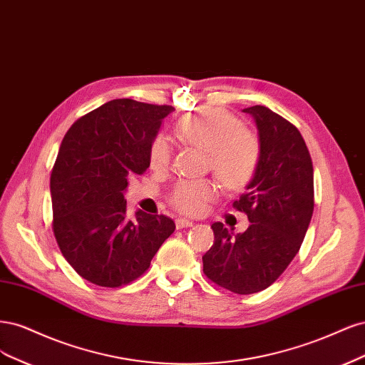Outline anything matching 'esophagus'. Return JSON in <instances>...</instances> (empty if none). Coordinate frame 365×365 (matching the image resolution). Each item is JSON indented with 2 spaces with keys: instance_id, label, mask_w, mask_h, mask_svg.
Masks as SVG:
<instances>
[{
  "instance_id": "obj_1",
  "label": "esophagus",
  "mask_w": 365,
  "mask_h": 365,
  "mask_svg": "<svg viewBox=\"0 0 365 365\" xmlns=\"http://www.w3.org/2000/svg\"><path fill=\"white\" fill-rule=\"evenodd\" d=\"M192 226V221L186 220V218H178L175 220V227L178 229H183V227H191Z\"/></svg>"
}]
</instances>
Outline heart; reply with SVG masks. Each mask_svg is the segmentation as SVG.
I'll use <instances>...</instances> for the list:
<instances>
[{
  "mask_svg": "<svg viewBox=\"0 0 365 365\" xmlns=\"http://www.w3.org/2000/svg\"><path fill=\"white\" fill-rule=\"evenodd\" d=\"M175 135L186 144L207 153V167L227 190H242L255 178L261 159V143L232 113L222 109H200L187 113L175 124ZM173 148L165 136H158L150 145V167L167 170ZM210 180H186L175 186L171 202L183 214L197 215L206 202L217 195Z\"/></svg>",
  "mask_w": 365,
  "mask_h": 365,
  "instance_id": "b5f03b06",
  "label": "heart"
}]
</instances>
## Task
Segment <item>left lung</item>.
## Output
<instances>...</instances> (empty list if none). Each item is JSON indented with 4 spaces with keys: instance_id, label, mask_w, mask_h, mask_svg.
<instances>
[{
    "instance_id": "obj_1",
    "label": "left lung",
    "mask_w": 365,
    "mask_h": 365,
    "mask_svg": "<svg viewBox=\"0 0 365 365\" xmlns=\"http://www.w3.org/2000/svg\"><path fill=\"white\" fill-rule=\"evenodd\" d=\"M255 120L261 159L245 194L233 207L250 226L235 235L214 222L215 241L203 256V272L237 294L268 288L297 255L314 210V170L307 144L289 121L265 106L242 109Z\"/></svg>"
}]
</instances>
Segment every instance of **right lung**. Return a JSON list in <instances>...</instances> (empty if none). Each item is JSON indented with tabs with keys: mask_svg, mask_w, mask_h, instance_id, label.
I'll use <instances>...</instances> for the list:
<instances>
[{
	"mask_svg": "<svg viewBox=\"0 0 365 365\" xmlns=\"http://www.w3.org/2000/svg\"><path fill=\"white\" fill-rule=\"evenodd\" d=\"M174 108L112 100L66 132L51 173L53 230L65 259L100 287L135 280L174 221L136 210L127 215L128 180L150 167V145Z\"/></svg>",
	"mask_w": 365,
	"mask_h": 365,
	"instance_id": "1",
	"label": "right lung"
}]
</instances>
